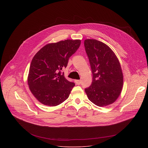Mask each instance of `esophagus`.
Here are the masks:
<instances>
[{"label":"esophagus","mask_w":148,"mask_h":148,"mask_svg":"<svg viewBox=\"0 0 148 148\" xmlns=\"http://www.w3.org/2000/svg\"><path fill=\"white\" fill-rule=\"evenodd\" d=\"M75 82L77 84V85H80L81 83V80H75Z\"/></svg>","instance_id":"obj_1"}]
</instances>
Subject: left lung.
Returning <instances> with one entry per match:
<instances>
[{
    "label": "left lung",
    "instance_id": "left-lung-1",
    "mask_svg": "<svg viewBox=\"0 0 148 148\" xmlns=\"http://www.w3.org/2000/svg\"><path fill=\"white\" fill-rule=\"evenodd\" d=\"M92 74L91 85L85 89L88 99L98 107L114 102L123 86L120 63L113 51L105 43L95 39L84 41Z\"/></svg>",
    "mask_w": 148,
    "mask_h": 148
}]
</instances>
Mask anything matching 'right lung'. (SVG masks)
I'll use <instances>...</instances> for the list:
<instances>
[{"label": "right lung", "mask_w": 148, "mask_h": 148, "mask_svg": "<svg viewBox=\"0 0 148 148\" xmlns=\"http://www.w3.org/2000/svg\"><path fill=\"white\" fill-rule=\"evenodd\" d=\"M80 45V40H66L48 44L33 58L28 85L33 95L41 103L54 107L69 98L75 84L69 81L61 70L66 68L69 58Z\"/></svg>", "instance_id": "obj_1"}]
</instances>
